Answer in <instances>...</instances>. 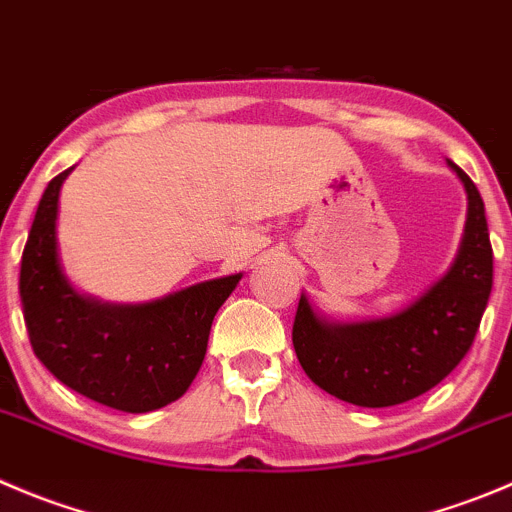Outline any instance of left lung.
I'll use <instances>...</instances> for the list:
<instances>
[{"label": "left lung", "instance_id": "obj_1", "mask_svg": "<svg viewBox=\"0 0 512 512\" xmlns=\"http://www.w3.org/2000/svg\"><path fill=\"white\" fill-rule=\"evenodd\" d=\"M450 168L467 193L465 233L447 274L415 304L384 319L337 324L301 294L291 339L324 392L359 407L402 405L440 384L475 342L493 289V246L478 188L455 163Z\"/></svg>", "mask_w": 512, "mask_h": 512}]
</instances>
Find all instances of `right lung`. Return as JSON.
I'll return each instance as SVG.
<instances>
[{"label": "right lung", "mask_w": 512, "mask_h": 512, "mask_svg": "<svg viewBox=\"0 0 512 512\" xmlns=\"http://www.w3.org/2000/svg\"><path fill=\"white\" fill-rule=\"evenodd\" d=\"M65 173L42 193L22 253L19 296L34 354L75 392L113 410H160L186 394L206 357L216 311L241 274L203 281L148 304H105L67 281L57 251Z\"/></svg>", "instance_id": "obj_1"}]
</instances>
